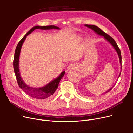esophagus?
<instances>
[{
	"mask_svg": "<svg viewBox=\"0 0 133 133\" xmlns=\"http://www.w3.org/2000/svg\"><path fill=\"white\" fill-rule=\"evenodd\" d=\"M76 69V66H75V64H71L70 65H69L67 68V71H71L73 70H75V69Z\"/></svg>",
	"mask_w": 133,
	"mask_h": 133,
	"instance_id": "1",
	"label": "esophagus"
}]
</instances>
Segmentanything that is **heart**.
Here are the masks:
<instances>
[{
    "mask_svg": "<svg viewBox=\"0 0 133 133\" xmlns=\"http://www.w3.org/2000/svg\"><path fill=\"white\" fill-rule=\"evenodd\" d=\"M79 38H80V37H76V38H75V39H76V40H77V39H79Z\"/></svg>",
    "mask_w": 133,
    "mask_h": 133,
    "instance_id": "obj_1",
    "label": "heart"
}]
</instances>
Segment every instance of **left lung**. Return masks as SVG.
Wrapping results in <instances>:
<instances>
[{
    "label": "left lung",
    "mask_w": 133,
    "mask_h": 133,
    "mask_svg": "<svg viewBox=\"0 0 133 133\" xmlns=\"http://www.w3.org/2000/svg\"><path fill=\"white\" fill-rule=\"evenodd\" d=\"M85 26L89 28V29H90L91 30H92L96 34L99 35V36H103L104 39H105L106 40H107L108 43H109L110 44V45L112 46L113 47V48L115 49V50L116 51V53H117L118 54V58H119V61H120V64L121 65V69H122V65H121V60H122V58H121V51H120V48H118V47L117 46V45L116 44V43L115 42V41L111 38L110 36H109L108 34H106V33H104L102 30H101L99 27H98L96 26H95V25H85ZM120 74H121V72L120 73V75L119 76H118V78L120 77ZM117 78V79H118ZM114 85L113 86L111 87L110 88H109L108 90H107V91H106L105 92H104L103 93H102L101 95H103V94H106L108 92H109L110 90L112 89L113 88V87L114 86Z\"/></svg>",
    "instance_id": "obj_1"
}]
</instances>
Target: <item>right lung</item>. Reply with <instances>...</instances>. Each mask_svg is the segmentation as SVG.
Wrapping results in <instances>:
<instances>
[{
  "instance_id": "obj_1",
  "label": "right lung",
  "mask_w": 133,
  "mask_h": 133,
  "mask_svg": "<svg viewBox=\"0 0 133 133\" xmlns=\"http://www.w3.org/2000/svg\"><path fill=\"white\" fill-rule=\"evenodd\" d=\"M36 29H40L44 30H50L52 29H57L60 30V28L54 25L51 26H36L28 32L25 36L22 39L18 44L17 46L15 53V57H14L13 60V68L14 71H15L16 79L18 83L19 87L22 89L24 91L30 96L33 97V98L37 99H45L47 97L51 96L53 95L54 93L58 87V85L61 80L65 74V71L62 72L57 78L51 81L48 83L45 86L42 87H32L29 85H26L24 81L23 80L22 76H21L20 71H19V57L21 49H22L23 44L25 41L27 36L28 35L31 34L33 31Z\"/></svg>"
}]
</instances>
